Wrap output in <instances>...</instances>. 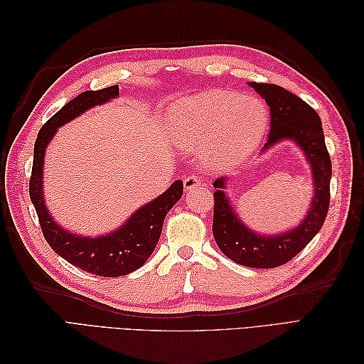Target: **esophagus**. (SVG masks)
Segmentation results:
<instances>
[{"label":"esophagus","mask_w":364,"mask_h":364,"mask_svg":"<svg viewBox=\"0 0 364 364\" xmlns=\"http://www.w3.org/2000/svg\"><path fill=\"white\" fill-rule=\"evenodd\" d=\"M200 186V179L197 176H186L183 179V188L186 193H193L196 188Z\"/></svg>","instance_id":"esophagus-1"}]
</instances>
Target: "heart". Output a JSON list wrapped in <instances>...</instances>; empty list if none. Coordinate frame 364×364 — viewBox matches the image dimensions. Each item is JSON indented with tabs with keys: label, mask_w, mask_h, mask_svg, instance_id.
Here are the masks:
<instances>
[{
	"label": "heart",
	"mask_w": 364,
	"mask_h": 364,
	"mask_svg": "<svg viewBox=\"0 0 364 364\" xmlns=\"http://www.w3.org/2000/svg\"><path fill=\"white\" fill-rule=\"evenodd\" d=\"M267 119V109L258 98L214 90L176 107L171 124L178 144L202 149L209 167L225 168L250 155L266 132Z\"/></svg>",
	"instance_id": "heart-1"
}]
</instances>
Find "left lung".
<instances>
[{
  "mask_svg": "<svg viewBox=\"0 0 364 364\" xmlns=\"http://www.w3.org/2000/svg\"><path fill=\"white\" fill-rule=\"evenodd\" d=\"M250 86L270 107V134L261 151L282 139L294 141L311 167L314 197L310 211L299 226L279 235H261L246 228L230 206L223 193L226 179H215L213 234L217 246L229 259L247 267L272 269L293 259L323 226L331 199L329 182L333 167L321 117L310 105L278 85L250 82Z\"/></svg>",
  "mask_w": 364,
  "mask_h": 364,
  "instance_id": "left-lung-1",
  "label": "left lung"
}]
</instances>
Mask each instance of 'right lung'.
<instances>
[{
  "mask_svg": "<svg viewBox=\"0 0 364 364\" xmlns=\"http://www.w3.org/2000/svg\"><path fill=\"white\" fill-rule=\"evenodd\" d=\"M118 85L100 91H85L65 105L41 127L33 151V168L28 185L30 199L35 205L43 238L50 247L73 266L106 278L129 274L149 259L159 241L165 215L183 193L182 181H176L164 194L132 214L123 226L107 235L95 238L67 232L50 215L42 191V168L46 159L43 156L48 142L56 135L58 127L67 124L87 109L118 97Z\"/></svg>",
  "mask_w": 364,
  "mask_h": 364,
  "instance_id": "add662e5",
  "label": "right lung"
}]
</instances>
